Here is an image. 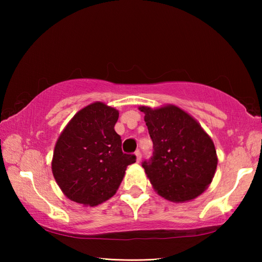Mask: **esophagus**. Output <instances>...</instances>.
Here are the masks:
<instances>
[{
	"label": "esophagus",
	"mask_w": 262,
	"mask_h": 262,
	"mask_svg": "<svg viewBox=\"0 0 262 262\" xmlns=\"http://www.w3.org/2000/svg\"><path fill=\"white\" fill-rule=\"evenodd\" d=\"M135 155H136V161H137V162H140L141 159H142V153H141V151H136V152H135Z\"/></svg>",
	"instance_id": "obj_1"
}]
</instances>
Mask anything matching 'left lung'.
Returning a JSON list of instances; mask_svg holds the SVG:
<instances>
[{
	"mask_svg": "<svg viewBox=\"0 0 262 262\" xmlns=\"http://www.w3.org/2000/svg\"><path fill=\"white\" fill-rule=\"evenodd\" d=\"M153 142V158L142 165L154 190L166 200L186 203L200 196L217 168L214 142L199 122L174 104L138 107Z\"/></svg>",
	"mask_w": 262,
	"mask_h": 262,
	"instance_id": "1",
	"label": "left lung"
}]
</instances>
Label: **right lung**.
Returning <instances> with one entry per match:
<instances>
[{"instance_id":"right-lung-1","label":"right lung","mask_w":262,"mask_h":262,"mask_svg":"<svg viewBox=\"0 0 262 262\" xmlns=\"http://www.w3.org/2000/svg\"><path fill=\"white\" fill-rule=\"evenodd\" d=\"M118 110L93 102L74 115L55 144L52 171L66 197L84 206H97L118 190L135 155L121 151L115 132Z\"/></svg>"}]
</instances>
